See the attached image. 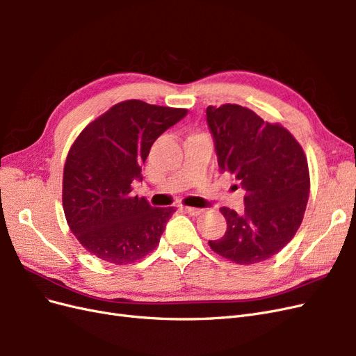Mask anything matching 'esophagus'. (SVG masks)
Masks as SVG:
<instances>
[{"label": "esophagus", "instance_id": "obj_1", "mask_svg": "<svg viewBox=\"0 0 356 356\" xmlns=\"http://www.w3.org/2000/svg\"><path fill=\"white\" fill-rule=\"evenodd\" d=\"M184 211H186L187 213H190V215H200V213H203L204 209H202V208H193V207H186Z\"/></svg>", "mask_w": 356, "mask_h": 356}]
</instances>
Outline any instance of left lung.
I'll return each instance as SVG.
<instances>
[{"instance_id":"left-lung-1","label":"left lung","mask_w":356,"mask_h":356,"mask_svg":"<svg viewBox=\"0 0 356 356\" xmlns=\"http://www.w3.org/2000/svg\"><path fill=\"white\" fill-rule=\"evenodd\" d=\"M207 123L218 166L245 190V211L221 208L227 221L213 252L238 264H255L277 254L294 238L309 199L303 148L285 127L264 122L245 106H208Z\"/></svg>"}]
</instances>
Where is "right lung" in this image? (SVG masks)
<instances>
[{
  "label": "right lung",
  "instance_id": "obj_1",
  "mask_svg": "<svg viewBox=\"0 0 356 356\" xmlns=\"http://www.w3.org/2000/svg\"><path fill=\"white\" fill-rule=\"evenodd\" d=\"M187 110L124 101L96 118L75 139L63 169L62 202L75 238L90 254L131 264L159 245L175 208H153L132 197L134 181L156 139Z\"/></svg>",
  "mask_w": 356,
  "mask_h": 356
}]
</instances>
